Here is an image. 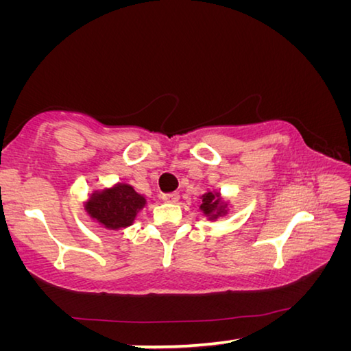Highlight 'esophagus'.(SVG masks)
I'll return each mask as SVG.
<instances>
[{
	"label": "esophagus",
	"instance_id": "esophagus-1",
	"mask_svg": "<svg viewBox=\"0 0 351 351\" xmlns=\"http://www.w3.org/2000/svg\"><path fill=\"white\" fill-rule=\"evenodd\" d=\"M162 199L165 201V203H178V199H180V193H178V192L164 193Z\"/></svg>",
	"mask_w": 351,
	"mask_h": 351
}]
</instances>
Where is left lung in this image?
Listing matches in <instances>:
<instances>
[{
	"label": "left lung",
	"mask_w": 351,
	"mask_h": 351,
	"mask_svg": "<svg viewBox=\"0 0 351 351\" xmlns=\"http://www.w3.org/2000/svg\"><path fill=\"white\" fill-rule=\"evenodd\" d=\"M201 210H203L206 215H210L212 218H217L224 213V206L221 203V198H219L218 193H206L203 195V204L199 206Z\"/></svg>",
	"instance_id": "left-lung-1"
}]
</instances>
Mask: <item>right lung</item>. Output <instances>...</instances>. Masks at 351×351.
<instances>
[{
    "instance_id": "1",
    "label": "right lung",
    "mask_w": 351,
    "mask_h": 351,
    "mask_svg": "<svg viewBox=\"0 0 351 351\" xmlns=\"http://www.w3.org/2000/svg\"><path fill=\"white\" fill-rule=\"evenodd\" d=\"M144 206L145 198L128 184H116L93 193L86 201L88 213L108 229L127 228Z\"/></svg>"
}]
</instances>
